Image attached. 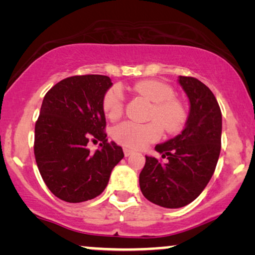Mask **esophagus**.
Segmentation results:
<instances>
[{
	"label": "esophagus",
	"mask_w": 255,
	"mask_h": 255,
	"mask_svg": "<svg viewBox=\"0 0 255 255\" xmlns=\"http://www.w3.org/2000/svg\"><path fill=\"white\" fill-rule=\"evenodd\" d=\"M123 152H124L125 156H130L131 154H133V151H132V149H130V148H124Z\"/></svg>",
	"instance_id": "esophagus-1"
}]
</instances>
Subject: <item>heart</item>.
Returning <instances> with one entry per match:
<instances>
[{"mask_svg":"<svg viewBox=\"0 0 255 255\" xmlns=\"http://www.w3.org/2000/svg\"><path fill=\"white\" fill-rule=\"evenodd\" d=\"M139 95L151 101L153 108L147 124L123 122L113 130V137L118 144L131 148H141L161 137L163 128L168 133L177 132L186 122V110L182 103L174 99V90L166 83L156 80H142L133 86ZM124 94L120 87L108 90L103 99V110L111 121L117 120L124 111Z\"/></svg>","mask_w":255,"mask_h":255,"instance_id":"heart-1","label":"heart"}]
</instances>
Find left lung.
<instances>
[{
  "label": "left lung",
  "instance_id": "left-lung-1",
  "mask_svg": "<svg viewBox=\"0 0 255 255\" xmlns=\"http://www.w3.org/2000/svg\"><path fill=\"white\" fill-rule=\"evenodd\" d=\"M177 82L189 100L183 130L155 146L166 162L145 155L139 174L142 195L168 209L182 208L200 196L214 175L222 144V113L211 90L189 76H179Z\"/></svg>",
  "mask_w": 255,
  "mask_h": 255
}]
</instances>
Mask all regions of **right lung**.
I'll return each instance as SVG.
<instances>
[{"label": "right lung", "mask_w": 255, "mask_h": 255, "mask_svg": "<svg viewBox=\"0 0 255 255\" xmlns=\"http://www.w3.org/2000/svg\"><path fill=\"white\" fill-rule=\"evenodd\" d=\"M111 79L71 76L48 90L34 128V156L52 194L68 203L93 200L103 193L123 149L104 133L103 99ZM89 140L102 141L93 153Z\"/></svg>", "instance_id": "obj_1"}]
</instances>
